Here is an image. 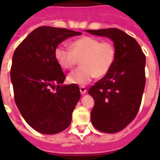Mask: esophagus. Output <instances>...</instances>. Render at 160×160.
Returning a JSON list of instances; mask_svg holds the SVG:
<instances>
[{
	"mask_svg": "<svg viewBox=\"0 0 160 160\" xmlns=\"http://www.w3.org/2000/svg\"><path fill=\"white\" fill-rule=\"evenodd\" d=\"M80 92L82 94H85L87 93V88L85 87H80Z\"/></svg>",
	"mask_w": 160,
	"mask_h": 160,
	"instance_id": "1",
	"label": "esophagus"
}]
</instances>
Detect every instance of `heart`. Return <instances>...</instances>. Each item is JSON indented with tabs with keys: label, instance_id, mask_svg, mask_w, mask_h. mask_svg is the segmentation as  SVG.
Returning a JSON list of instances; mask_svg holds the SVG:
<instances>
[{
	"label": "heart",
	"instance_id": "obj_1",
	"mask_svg": "<svg viewBox=\"0 0 160 160\" xmlns=\"http://www.w3.org/2000/svg\"><path fill=\"white\" fill-rule=\"evenodd\" d=\"M55 58L65 70H70L78 60L82 66L70 72L68 82L85 86L94 77L105 76L113 66L116 57V50L110 42H101L93 37L84 36L72 43V49L59 46L55 49Z\"/></svg>",
	"mask_w": 160,
	"mask_h": 160
}]
</instances>
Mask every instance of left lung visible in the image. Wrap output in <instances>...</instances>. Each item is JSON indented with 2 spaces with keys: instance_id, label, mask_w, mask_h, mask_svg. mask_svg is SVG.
<instances>
[{
  "instance_id": "obj_1",
  "label": "left lung",
  "mask_w": 160,
  "mask_h": 160,
  "mask_svg": "<svg viewBox=\"0 0 160 160\" xmlns=\"http://www.w3.org/2000/svg\"><path fill=\"white\" fill-rule=\"evenodd\" d=\"M85 31L114 42V65L88 93L94 100L90 114L94 128L105 133L118 132L132 122L140 107L146 83V57L135 38L120 29Z\"/></svg>"
}]
</instances>
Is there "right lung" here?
Listing matches in <instances>:
<instances>
[{
	"label": "right lung",
	"instance_id": "1",
	"mask_svg": "<svg viewBox=\"0 0 160 160\" xmlns=\"http://www.w3.org/2000/svg\"><path fill=\"white\" fill-rule=\"evenodd\" d=\"M79 32L41 26L17 47L10 70L14 99L31 128L45 135L64 131L81 97L76 84L62 85L66 78L55 58L58 45Z\"/></svg>",
	"mask_w": 160,
	"mask_h": 160
}]
</instances>
